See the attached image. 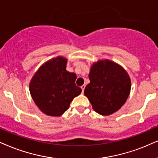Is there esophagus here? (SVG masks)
<instances>
[{"instance_id": "1", "label": "esophagus", "mask_w": 158, "mask_h": 158, "mask_svg": "<svg viewBox=\"0 0 158 158\" xmlns=\"http://www.w3.org/2000/svg\"><path fill=\"white\" fill-rule=\"evenodd\" d=\"M85 85H83L82 86H81V89H82V93H83V91H84V89H85Z\"/></svg>"}]
</instances>
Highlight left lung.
Wrapping results in <instances>:
<instances>
[{"instance_id": "obj_1", "label": "left lung", "mask_w": 158, "mask_h": 158, "mask_svg": "<svg viewBox=\"0 0 158 158\" xmlns=\"http://www.w3.org/2000/svg\"><path fill=\"white\" fill-rule=\"evenodd\" d=\"M90 83L84 94L92 108L102 116L117 111L125 103L131 89V81L126 70L110 60H100L91 66Z\"/></svg>"}]
</instances>
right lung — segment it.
<instances>
[{
    "mask_svg": "<svg viewBox=\"0 0 158 158\" xmlns=\"http://www.w3.org/2000/svg\"><path fill=\"white\" fill-rule=\"evenodd\" d=\"M67 63V58L62 56L52 58L41 66L30 82L33 100L48 116H61L82 91L75 85V74L66 69Z\"/></svg>",
    "mask_w": 158,
    "mask_h": 158,
    "instance_id": "add662e5",
    "label": "right lung"
}]
</instances>
